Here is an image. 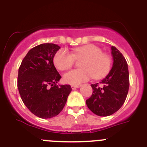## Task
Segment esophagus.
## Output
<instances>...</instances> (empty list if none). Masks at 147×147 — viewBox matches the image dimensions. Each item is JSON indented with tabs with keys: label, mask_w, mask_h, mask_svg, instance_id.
<instances>
[{
	"label": "esophagus",
	"mask_w": 147,
	"mask_h": 147,
	"mask_svg": "<svg viewBox=\"0 0 147 147\" xmlns=\"http://www.w3.org/2000/svg\"><path fill=\"white\" fill-rule=\"evenodd\" d=\"M80 86H81L80 85H71V88L72 89H76V88H80Z\"/></svg>",
	"instance_id": "esophagus-1"
}]
</instances>
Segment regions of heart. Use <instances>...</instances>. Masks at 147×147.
Instances as JSON below:
<instances>
[{
  "label": "heart",
  "mask_w": 147,
  "mask_h": 147,
  "mask_svg": "<svg viewBox=\"0 0 147 147\" xmlns=\"http://www.w3.org/2000/svg\"><path fill=\"white\" fill-rule=\"evenodd\" d=\"M85 58L82 61V69H74L66 73L63 80L67 84L80 85L91 77L102 79L109 74L112 67V59L108 54L93 44L82 45L74 49V54L62 49L54 57V64L57 69L66 71L74 65L76 59Z\"/></svg>",
  "instance_id": "obj_1"
}]
</instances>
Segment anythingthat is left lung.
I'll return each mask as SVG.
<instances>
[{
    "instance_id": "obj_1",
    "label": "left lung",
    "mask_w": 147,
    "mask_h": 147,
    "mask_svg": "<svg viewBox=\"0 0 147 147\" xmlns=\"http://www.w3.org/2000/svg\"><path fill=\"white\" fill-rule=\"evenodd\" d=\"M111 50L113 57L112 69L100 84H92L93 93L86 100L88 108L99 116H107L118 111L125 102L129 90L127 61L116 48L112 46Z\"/></svg>"
}]
</instances>
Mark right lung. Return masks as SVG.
<instances>
[{
  "label": "right lung",
  "instance_id": "1",
  "mask_svg": "<svg viewBox=\"0 0 147 147\" xmlns=\"http://www.w3.org/2000/svg\"><path fill=\"white\" fill-rule=\"evenodd\" d=\"M54 43H43L32 49L18 70V88L27 108L37 117L57 115L65 105L71 85H57L61 76L54 67V57L59 49Z\"/></svg>",
  "mask_w": 147,
  "mask_h": 147
}]
</instances>
